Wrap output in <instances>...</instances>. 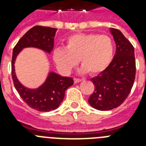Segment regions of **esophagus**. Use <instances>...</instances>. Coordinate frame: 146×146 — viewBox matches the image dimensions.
<instances>
[{"label":"esophagus","mask_w":146,"mask_h":146,"mask_svg":"<svg viewBox=\"0 0 146 146\" xmlns=\"http://www.w3.org/2000/svg\"><path fill=\"white\" fill-rule=\"evenodd\" d=\"M81 81H82V80L81 79H78V78H74V83H78V82H81Z\"/></svg>","instance_id":"34e87169"}]
</instances>
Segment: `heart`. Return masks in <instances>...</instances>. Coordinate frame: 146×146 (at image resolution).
<instances>
[{
	"mask_svg": "<svg viewBox=\"0 0 146 146\" xmlns=\"http://www.w3.org/2000/svg\"><path fill=\"white\" fill-rule=\"evenodd\" d=\"M114 54L112 38L107 35L78 33L69 37L65 48L55 49L53 59L59 70L69 73L78 64L82 72L97 74L110 64Z\"/></svg>",
	"mask_w": 146,
	"mask_h": 146,
	"instance_id": "1",
	"label": "heart"
}]
</instances>
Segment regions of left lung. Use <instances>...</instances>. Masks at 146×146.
I'll use <instances>...</instances> for the list:
<instances>
[{"instance_id": "obj_1", "label": "left lung", "mask_w": 146, "mask_h": 146, "mask_svg": "<svg viewBox=\"0 0 146 146\" xmlns=\"http://www.w3.org/2000/svg\"><path fill=\"white\" fill-rule=\"evenodd\" d=\"M110 31L116 44L115 54L108 68L91 79L95 88L88 99L91 107L102 111L118 108L125 101L136 73L134 47L119 30Z\"/></svg>"}]
</instances>
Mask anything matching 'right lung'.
<instances>
[{
	"label": "right lung",
	"mask_w": 146,
	"mask_h": 146,
	"mask_svg": "<svg viewBox=\"0 0 146 146\" xmlns=\"http://www.w3.org/2000/svg\"><path fill=\"white\" fill-rule=\"evenodd\" d=\"M56 31L57 28L40 25L33 27L24 34L13 49L11 75L15 88L30 108L40 112H50L57 109L64 99L66 90L74 84V80L72 77H62L51 72L45 82L38 88H28L18 80L15 74V63L18 54L25 47H36L50 53L53 49Z\"/></svg>",
	"instance_id": "1"
}]
</instances>
